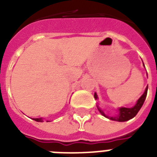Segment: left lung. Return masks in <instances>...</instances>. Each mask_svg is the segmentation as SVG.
Listing matches in <instances>:
<instances>
[{"label":"left lung","instance_id":"left-lung-1","mask_svg":"<svg viewBox=\"0 0 157 157\" xmlns=\"http://www.w3.org/2000/svg\"><path fill=\"white\" fill-rule=\"evenodd\" d=\"M147 88H148V86H147V88L146 90H145V92L144 93V94L139 98V100L137 101L136 104L134 105V107H130V108L121 107V108H119V114L117 115V116H116V117H107V115H105L104 112H103V110L100 109L98 107H98V110L99 111V112H100L101 114L103 115V117H107V118L112 120V121H116L120 122L129 121V120L134 118V117L136 116L137 113L139 112V111L142 107L143 104H144V101L146 99L147 94ZM94 98H95V99L98 98V96H97L96 93L94 94Z\"/></svg>","mask_w":157,"mask_h":157}]
</instances>
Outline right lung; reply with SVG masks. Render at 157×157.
Returning a JSON list of instances; mask_svg holds the SVG:
<instances>
[{
  "instance_id": "1",
  "label": "right lung",
  "mask_w": 157,
  "mask_h": 157,
  "mask_svg": "<svg viewBox=\"0 0 157 157\" xmlns=\"http://www.w3.org/2000/svg\"><path fill=\"white\" fill-rule=\"evenodd\" d=\"M33 120L37 122H42L43 121L42 118H33Z\"/></svg>"
}]
</instances>
